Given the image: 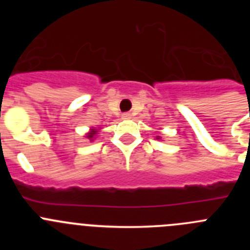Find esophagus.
I'll return each mask as SVG.
<instances>
[{"instance_id": "1", "label": "esophagus", "mask_w": 250, "mask_h": 250, "mask_svg": "<svg viewBox=\"0 0 250 250\" xmlns=\"http://www.w3.org/2000/svg\"><path fill=\"white\" fill-rule=\"evenodd\" d=\"M123 119H124V120L131 119V114H130V112H124V114H123Z\"/></svg>"}]
</instances>
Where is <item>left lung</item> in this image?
Here are the masks:
<instances>
[{
  "label": "left lung",
  "mask_w": 250,
  "mask_h": 250,
  "mask_svg": "<svg viewBox=\"0 0 250 250\" xmlns=\"http://www.w3.org/2000/svg\"><path fill=\"white\" fill-rule=\"evenodd\" d=\"M156 139H161V138H159V136H158V138H156Z\"/></svg>",
  "instance_id": "obj_1"
}]
</instances>
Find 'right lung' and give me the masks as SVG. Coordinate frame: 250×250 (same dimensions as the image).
Instances as JSON below:
<instances>
[{"instance_id": "obj_1", "label": "right lung", "mask_w": 250, "mask_h": 250, "mask_svg": "<svg viewBox=\"0 0 250 250\" xmlns=\"http://www.w3.org/2000/svg\"><path fill=\"white\" fill-rule=\"evenodd\" d=\"M96 134H98V129H91V131H90L89 134L86 135V138L92 141V140H94L95 136H96Z\"/></svg>"}]
</instances>
